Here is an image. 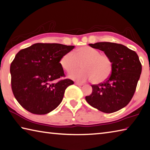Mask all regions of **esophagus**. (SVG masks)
Wrapping results in <instances>:
<instances>
[{"label":"esophagus","mask_w":150,"mask_h":150,"mask_svg":"<svg viewBox=\"0 0 150 150\" xmlns=\"http://www.w3.org/2000/svg\"><path fill=\"white\" fill-rule=\"evenodd\" d=\"M75 84H76V85H77V86H82V85H83V83H79V82H75Z\"/></svg>","instance_id":"obj_1"}]
</instances>
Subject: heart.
<instances>
[{
  "label": "heart",
  "mask_w": 150,
  "mask_h": 150,
  "mask_svg": "<svg viewBox=\"0 0 150 150\" xmlns=\"http://www.w3.org/2000/svg\"><path fill=\"white\" fill-rule=\"evenodd\" d=\"M65 71L70 73L81 65L83 70L71 73L69 77L78 81L91 79L94 83H101L110 77L113 71V62L108 56L91 47H83L65 54L59 61Z\"/></svg>",
  "instance_id": "heart-1"
}]
</instances>
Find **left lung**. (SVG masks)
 <instances>
[{
  "mask_svg": "<svg viewBox=\"0 0 150 150\" xmlns=\"http://www.w3.org/2000/svg\"><path fill=\"white\" fill-rule=\"evenodd\" d=\"M89 45L110 57L113 71L104 82L91 85L92 94L85 99L103 113L115 112L125 107L134 96L142 72L139 58L134 51L117 43L100 42Z\"/></svg>",
  "mask_w": 150,
  "mask_h": 150,
  "instance_id": "obj_1",
  "label": "left lung"
}]
</instances>
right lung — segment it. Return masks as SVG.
I'll use <instances>...</instances> for the list:
<instances>
[{
    "instance_id": "right-lung-1",
    "label": "right lung",
    "mask_w": 150,
    "mask_h": 150,
    "mask_svg": "<svg viewBox=\"0 0 150 150\" xmlns=\"http://www.w3.org/2000/svg\"><path fill=\"white\" fill-rule=\"evenodd\" d=\"M74 46L36 43L21 49L10 65L11 87L18 103L30 113L45 115L63 100L67 87L74 84L65 77L59 61Z\"/></svg>"
}]
</instances>
